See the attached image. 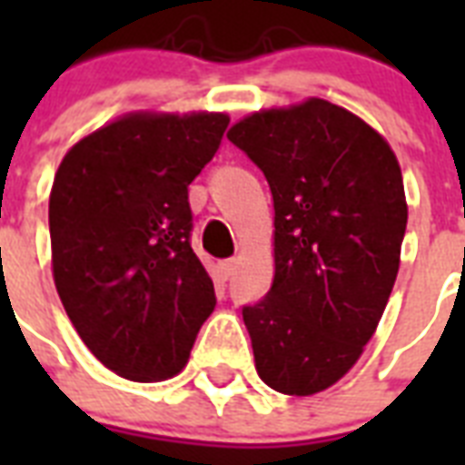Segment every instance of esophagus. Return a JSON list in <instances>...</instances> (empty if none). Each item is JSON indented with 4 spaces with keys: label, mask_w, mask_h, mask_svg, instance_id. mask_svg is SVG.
I'll list each match as a JSON object with an SVG mask.
<instances>
[{
    "label": "esophagus",
    "mask_w": 465,
    "mask_h": 465,
    "mask_svg": "<svg viewBox=\"0 0 465 465\" xmlns=\"http://www.w3.org/2000/svg\"><path fill=\"white\" fill-rule=\"evenodd\" d=\"M233 268H236V262L233 261H222L217 265V275H219V280H222V282H226V280H229V277L233 275Z\"/></svg>",
    "instance_id": "34e87169"
}]
</instances>
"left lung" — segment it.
<instances>
[{
  "instance_id": "1",
  "label": "left lung",
  "mask_w": 465,
  "mask_h": 465,
  "mask_svg": "<svg viewBox=\"0 0 465 465\" xmlns=\"http://www.w3.org/2000/svg\"><path fill=\"white\" fill-rule=\"evenodd\" d=\"M226 137L268 178L275 277L243 309L255 369L284 396L338 383L364 352L401 265L408 203L383 134L306 98L241 118Z\"/></svg>"
}]
</instances>
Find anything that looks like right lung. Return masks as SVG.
<instances>
[{
  "label": "right lung",
  "instance_id": "add662e5",
  "mask_svg": "<svg viewBox=\"0 0 465 465\" xmlns=\"http://www.w3.org/2000/svg\"><path fill=\"white\" fill-rule=\"evenodd\" d=\"M226 125V113H127L76 142L54 173V287L84 345L123 379L181 374L217 304L190 248L188 185Z\"/></svg>",
  "mask_w": 465,
  "mask_h": 465
}]
</instances>
